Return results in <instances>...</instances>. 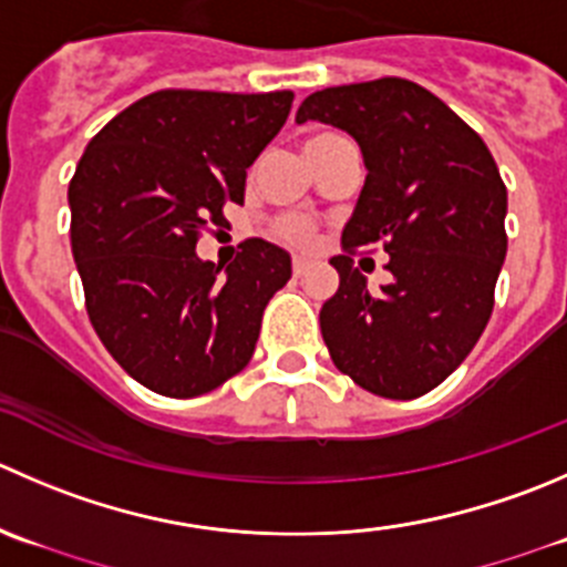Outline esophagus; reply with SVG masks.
<instances>
[{
  "mask_svg": "<svg viewBox=\"0 0 567 567\" xmlns=\"http://www.w3.org/2000/svg\"><path fill=\"white\" fill-rule=\"evenodd\" d=\"M307 268H310V262L301 260V257H296V260H293V277H305Z\"/></svg>",
  "mask_w": 567,
  "mask_h": 567,
  "instance_id": "esophagus-1",
  "label": "esophagus"
}]
</instances>
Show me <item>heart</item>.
<instances>
[{"label": "heart", "mask_w": 567, "mask_h": 567, "mask_svg": "<svg viewBox=\"0 0 567 567\" xmlns=\"http://www.w3.org/2000/svg\"><path fill=\"white\" fill-rule=\"evenodd\" d=\"M332 135V132H321V135H312V141H318V137H327ZM268 233L274 235L277 240H282V244L288 246H299V249H307V246L316 244V224L310 221L307 216H299V213H285V216H277L271 221V227H268Z\"/></svg>", "instance_id": "heart-1"}]
</instances>
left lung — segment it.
I'll list each match as a JSON object with an SVG mask.
<instances>
[{"label":"left lung","instance_id":"1","mask_svg":"<svg viewBox=\"0 0 567 567\" xmlns=\"http://www.w3.org/2000/svg\"><path fill=\"white\" fill-rule=\"evenodd\" d=\"M357 137L368 177L332 257L340 285L321 334L340 373L384 399L435 390L476 346L496 305L507 255V188L480 135L417 82L382 76L323 87L296 121ZM391 255V282L371 295L353 266Z\"/></svg>","mask_w":567,"mask_h":567}]
</instances>
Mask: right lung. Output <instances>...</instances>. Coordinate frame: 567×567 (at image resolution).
<instances>
[{
	"label": "right lung",
	"mask_w": 567,
	"mask_h": 567,
	"mask_svg": "<svg viewBox=\"0 0 567 567\" xmlns=\"http://www.w3.org/2000/svg\"><path fill=\"white\" fill-rule=\"evenodd\" d=\"M293 91L166 87L91 137L69 183L71 255L104 349L168 395L210 393L249 365L262 310L290 279L279 246L249 238L227 271L196 244L244 205L246 168L282 130Z\"/></svg>",
	"instance_id": "obj_1"
}]
</instances>
